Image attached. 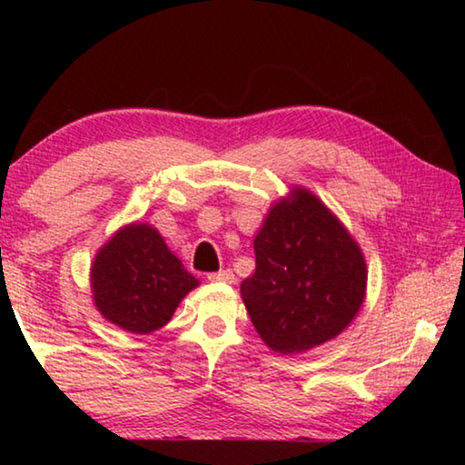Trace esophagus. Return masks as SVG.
Returning a JSON list of instances; mask_svg holds the SVG:
<instances>
[{
  "mask_svg": "<svg viewBox=\"0 0 465 465\" xmlns=\"http://www.w3.org/2000/svg\"><path fill=\"white\" fill-rule=\"evenodd\" d=\"M207 279L213 282H233V272L230 269L219 271V272H209Z\"/></svg>",
  "mask_w": 465,
  "mask_h": 465,
  "instance_id": "esophagus-1",
  "label": "esophagus"
}]
</instances>
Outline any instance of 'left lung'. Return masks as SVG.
Returning a JSON list of instances; mask_svg holds the SVG:
<instances>
[{
  "label": "left lung",
  "mask_w": 465,
  "mask_h": 465,
  "mask_svg": "<svg viewBox=\"0 0 465 465\" xmlns=\"http://www.w3.org/2000/svg\"><path fill=\"white\" fill-rule=\"evenodd\" d=\"M256 271L242 282L252 324L293 355L342 332L363 303L367 266L357 242L312 193L274 204L254 240Z\"/></svg>",
  "instance_id": "8db88e82"
}]
</instances>
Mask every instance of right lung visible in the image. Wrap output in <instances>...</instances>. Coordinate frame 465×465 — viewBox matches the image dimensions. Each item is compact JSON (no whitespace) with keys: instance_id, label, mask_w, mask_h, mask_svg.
<instances>
[{"instance_id":"obj_1","label":"right lung","mask_w":465,"mask_h":465,"mask_svg":"<svg viewBox=\"0 0 465 465\" xmlns=\"http://www.w3.org/2000/svg\"><path fill=\"white\" fill-rule=\"evenodd\" d=\"M199 281L168 250L157 230L133 223L98 252L92 264L94 303L108 322L135 334L166 326Z\"/></svg>"}]
</instances>
